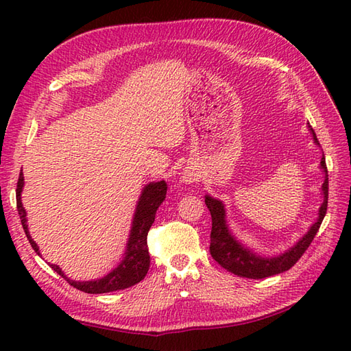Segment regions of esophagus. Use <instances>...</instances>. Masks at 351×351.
<instances>
[{
  "mask_svg": "<svg viewBox=\"0 0 351 351\" xmlns=\"http://www.w3.org/2000/svg\"><path fill=\"white\" fill-rule=\"evenodd\" d=\"M196 180H197L196 175L193 173V171H190V170H185L184 173L181 175V181L185 182V184H193Z\"/></svg>",
  "mask_w": 351,
  "mask_h": 351,
  "instance_id": "esophagus-1",
  "label": "esophagus"
}]
</instances>
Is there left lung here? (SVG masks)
Masks as SVG:
<instances>
[{"label":"left lung","mask_w":351,"mask_h":351,"mask_svg":"<svg viewBox=\"0 0 351 351\" xmlns=\"http://www.w3.org/2000/svg\"><path fill=\"white\" fill-rule=\"evenodd\" d=\"M308 128L314 143L319 146L318 138L315 136V131L311 128L308 123ZM319 169L324 173V182L322 185V195H323V204L318 208V217L315 223H312L308 232L304 234L299 241H297L293 247H289L283 253H279L276 256H263L253 252L247 245L237 240V237L229 229L226 221V208L221 200L215 199L210 195L205 196V204L208 210L211 213L213 219V229H211V244L210 252L211 256L217 261V263L225 268V270L234 273L240 278H249V279H264L268 276H274L289 270L297 261L302 258V255L309 247V244L317 235L322 221L327 211V196H329V175H327L326 167V158L323 155L322 162H319Z\"/></svg>","instance_id":"8db88e82"}]
</instances>
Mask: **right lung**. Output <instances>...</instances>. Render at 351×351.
I'll use <instances>...</instances> for the list:
<instances>
[{
	"label": "right lung",
	"mask_w": 351,
	"mask_h": 351,
	"mask_svg": "<svg viewBox=\"0 0 351 351\" xmlns=\"http://www.w3.org/2000/svg\"><path fill=\"white\" fill-rule=\"evenodd\" d=\"M24 189V175H22V170L19 173L18 180V187H16V206L18 213L21 217L22 228L25 230V235L28 238L29 244L34 249L37 255H40L39 245L29 235L28 225H27V211L24 210V205H22L21 200V193ZM167 193V184L166 181H158V182H149L145 185L143 190H141V195L137 200L136 211H134V217L131 223V230H130V238L126 241V247L123 252V258L116 268H113L108 274L104 276V278L95 279V280H72L68 278L62 268L56 264H49L52 270L57 271L58 274L68 280L73 288L80 291H84L88 294H104V293H111V291H119L130 288L136 285L141 279H145V276L149 270V263H151V258H149V250H147V232L151 229L152 223L155 221V214L158 206L162 204V200L166 199Z\"/></svg>",
	"instance_id": "obj_1"
}]
</instances>
